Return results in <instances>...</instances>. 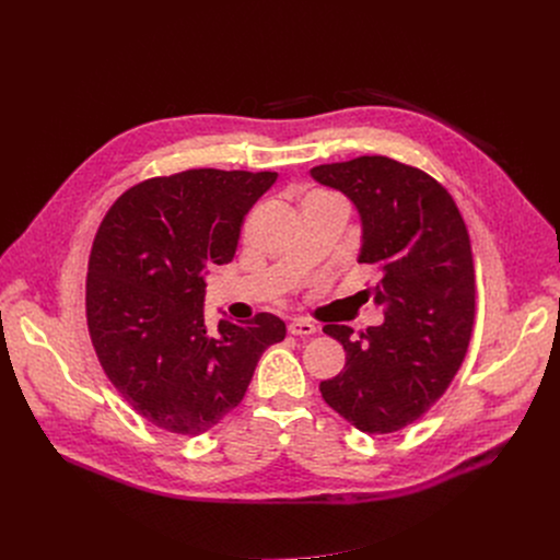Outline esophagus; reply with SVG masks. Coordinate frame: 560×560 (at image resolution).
Segmentation results:
<instances>
[{
  "label": "esophagus",
  "instance_id": "1",
  "mask_svg": "<svg viewBox=\"0 0 560 560\" xmlns=\"http://www.w3.org/2000/svg\"><path fill=\"white\" fill-rule=\"evenodd\" d=\"M288 332L292 337H310L316 332V326L310 322H303V318H294V322L288 324Z\"/></svg>",
  "mask_w": 560,
  "mask_h": 560
}]
</instances>
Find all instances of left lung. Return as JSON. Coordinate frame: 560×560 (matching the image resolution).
<instances>
[{
  "mask_svg": "<svg viewBox=\"0 0 560 560\" xmlns=\"http://www.w3.org/2000/svg\"><path fill=\"white\" fill-rule=\"evenodd\" d=\"M310 175L357 206L359 264L378 275L361 294L385 312L381 326L359 335L324 326L343 346L346 365L318 389L361 432L404 430L443 396L471 339L476 283L467 225L434 177L389 156L365 154L314 166Z\"/></svg>",
  "mask_w": 560,
  "mask_h": 560,
  "instance_id": "8db88e82",
  "label": "left lung"
}]
</instances>
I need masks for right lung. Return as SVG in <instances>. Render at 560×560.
Instances as JSON below:
<instances>
[{
    "label": "right lung",
    "instance_id": "right-lung-1",
    "mask_svg": "<svg viewBox=\"0 0 560 560\" xmlns=\"http://www.w3.org/2000/svg\"><path fill=\"white\" fill-rule=\"evenodd\" d=\"M277 173L195 168L128 188L95 234L86 322L97 359L148 423L197 436L234 410L261 354L285 339L279 316H203L206 272L232 261L244 217Z\"/></svg>",
    "mask_w": 560,
    "mask_h": 560
}]
</instances>
